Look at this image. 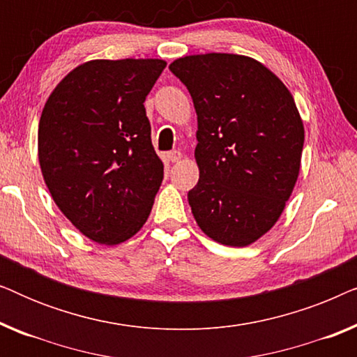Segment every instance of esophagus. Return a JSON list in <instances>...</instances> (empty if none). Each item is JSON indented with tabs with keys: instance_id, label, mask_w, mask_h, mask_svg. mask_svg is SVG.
Wrapping results in <instances>:
<instances>
[{
	"instance_id": "1",
	"label": "esophagus",
	"mask_w": 357,
	"mask_h": 357,
	"mask_svg": "<svg viewBox=\"0 0 357 357\" xmlns=\"http://www.w3.org/2000/svg\"><path fill=\"white\" fill-rule=\"evenodd\" d=\"M167 158L170 162H178V160L182 159V153H180V151H172V153L167 154Z\"/></svg>"
}]
</instances>
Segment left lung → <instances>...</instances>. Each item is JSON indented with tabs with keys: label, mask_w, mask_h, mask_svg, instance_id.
Segmentation results:
<instances>
[{
	"label": "left lung",
	"mask_w": 357,
	"mask_h": 357,
	"mask_svg": "<svg viewBox=\"0 0 357 357\" xmlns=\"http://www.w3.org/2000/svg\"><path fill=\"white\" fill-rule=\"evenodd\" d=\"M169 70L198 116L195 221L214 242L247 247L275 226L299 177L304 123L275 73L250 56H182Z\"/></svg>",
	"instance_id": "obj_1"
}]
</instances>
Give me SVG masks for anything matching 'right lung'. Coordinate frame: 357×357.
<instances>
[{
  "label": "right lung",
  "instance_id": "obj_1",
  "mask_svg": "<svg viewBox=\"0 0 357 357\" xmlns=\"http://www.w3.org/2000/svg\"><path fill=\"white\" fill-rule=\"evenodd\" d=\"M167 63L91 60L63 77L38 123V162L53 202L87 238L128 241L148 221L164 164L144 100Z\"/></svg>",
  "mask_w": 357,
  "mask_h": 357
}]
</instances>
